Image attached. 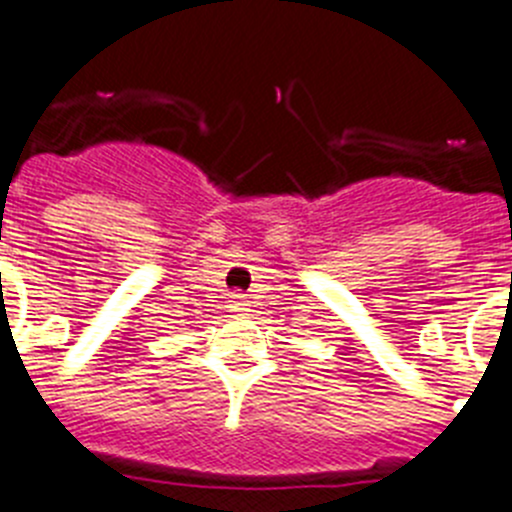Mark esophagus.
Segmentation results:
<instances>
[{
	"mask_svg": "<svg viewBox=\"0 0 512 512\" xmlns=\"http://www.w3.org/2000/svg\"><path fill=\"white\" fill-rule=\"evenodd\" d=\"M229 308H232V311L237 313V316H245V313L250 311V303L245 301V296H239V293H234L232 301H229Z\"/></svg>",
	"mask_w": 512,
	"mask_h": 512,
	"instance_id": "34e87169",
	"label": "esophagus"
}]
</instances>
